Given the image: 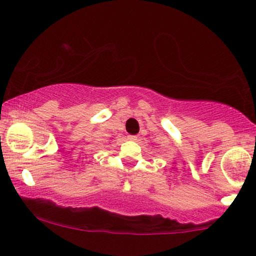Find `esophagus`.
I'll return each mask as SVG.
<instances>
[{
	"label": "esophagus",
	"instance_id": "1",
	"mask_svg": "<svg viewBox=\"0 0 256 256\" xmlns=\"http://www.w3.org/2000/svg\"><path fill=\"white\" fill-rule=\"evenodd\" d=\"M128 140H137V136H134V134H128Z\"/></svg>",
	"mask_w": 256,
	"mask_h": 256
}]
</instances>
